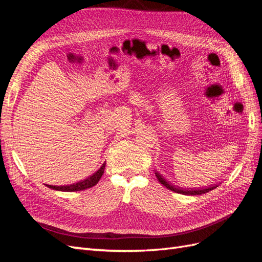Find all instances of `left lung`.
Wrapping results in <instances>:
<instances>
[{"label":"left lung","mask_w":262,"mask_h":262,"mask_svg":"<svg viewBox=\"0 0 262 262\" xmlns=\"http://www.w3.org/2000/svg\"><path fill=\"white\" fill-rule=\"evenodd\" d=\"M155 176L156 178L158 179V181L161 182V184L163 186H165L167 189L171 190V191H175L177 193H181V194H186V195H199V194H203V193H207L209 191H211V190L215 189L217 186H213V187H210V188H205V189H191V190H184V189H180L178 187H175L173 185H171L170 182H168L167 180H166L160 172L155 171Z\"/></svg>","instance_id":"1"}]
</instances>
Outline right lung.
I'll list each match as a JSON object with an SVG mask.
<instances>
[{
  "label": "right lung",
  "instance_id": "obj_1",
  "mask_svg": "<svg viewBox=\"0 0 262 262\" xmlns=\"http://www.w3.org/2000/svg\"><path fill=\"white\" fill-rule=\"evenodd\" d=\"M105 166H106V163L102 164L101 167L96 172L93 173L91 177L86 178V179H84L82 181H78V182H76V184L70 185V186H51V185H47V187H49L50 189H53V190H59V191H81V190L92 188L93 186L97 185V182L101 178L102 173H104V170H105Z\"/></svg>",
  "mask_w": 262,
  "mask_h": 262
}]
</instances>
